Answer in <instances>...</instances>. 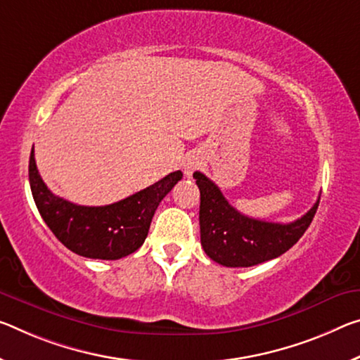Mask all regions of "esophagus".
<instances>
[{"mask_svg": "<svg viewBox=\"0 0 360 360\" xmlns=\"http://www.w3.org/2000/svg\"><path fill=\"white\" fill-rule=\"evenodd\" d=\"M182 167H184V174L187 178H191L193 171L198 169V167H200V158L197 155H189L184 160V165H182Z\"/></svg>", "mask_w": 360, "mask_h": 360, "instance_id": "obj_1", "label": "esophagus"}]
</instances>
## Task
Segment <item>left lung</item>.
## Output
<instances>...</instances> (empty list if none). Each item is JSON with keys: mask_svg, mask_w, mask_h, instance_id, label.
<instances>
[{"mask_svg": "<svg viewBox=\"0 0 360 360\" xmlns=\"http://www.w3.org/2000/svg\"><path fill=\"white\" fill-rule=\"evenodd\" d=\"M200 189V240L211 259L226 267H250L288 252L303 237L319 200L300 219L288 224L248 218L226 200L213 181L193 173Z\"/></svg>", "mask_w": 360, "mask_h": 360, "instance_id": "1", "label": "left lung"}]
</instances>
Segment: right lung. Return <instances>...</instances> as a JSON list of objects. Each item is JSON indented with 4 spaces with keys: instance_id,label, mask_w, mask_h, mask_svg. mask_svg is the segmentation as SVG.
Returning a JSON list of instances; mask_svg holds the SVG:
<instances>
[{
    "instance_id": "right-lung-1",
    "label": "right lung",
    "mask_w": 360,
    "mask_h": 360,
    "mask_svg": "<svg viewBox=\"0 0 360 360\" xmlns=\"http://www.w3.org/2000/svg\"><path fill=\"white\" fill-rule=\"evenodd\" d=\"M28 179L39 214L57 240L84 258L120 259L144 243L157 207L182 179V173H169L144 191L105 207H83L54 195L38 173L33 149Z\"/></svg>"
}]
</instances>
